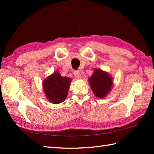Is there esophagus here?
<instances>
[{
  "label": "esophagus",
  "instance_id": "obj_1",
  "mask_svg": "<svg viewBox=\"0 0 154 154\" xmlns=\"http://www.w3.org/2000/svg\"><path fill=\"white\" fill-rule=\"evenodd\" d=\"M73 74L75 75V78H77V79H81V73H80L79 71H74Z\"/></svg>",
  "mask_w": 154,
  "mask_h": 154
}]
</instances>
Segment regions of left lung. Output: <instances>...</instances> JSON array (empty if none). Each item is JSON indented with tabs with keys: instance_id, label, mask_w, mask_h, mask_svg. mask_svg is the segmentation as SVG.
<instances>
[{
	"instance_id": "1",
	"label": "left lung",
	"mask_w": 154,
	"mask_h": 154,
	"mask_svg": "<svg viewBox=\"0 0 154 154\" xmlns=\"http://www.w3.org/2000/svg\"><path fill=\"white\" fill-rule=\"evenodd\" d=\"M89 83L95 96L103 99L109 93L112 89L113 81L109 73L100 69H97L89 78Z\"/></svg>"
}]
</instances>
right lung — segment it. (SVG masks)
I'll return each mask as SVG.
<instances>
[{"mask_svg": "<svg viewBox=\"0 0 154 154\" xmlns=\"http://www.w3.org/2000/svg\"><path fill=\"white\" fill-rule=\"evenodd\" d=\"M71 81V78L62 77L59 72L55 71L43 81L45 97L54 104L63 102L67 97Z\"/></svg>", "mask_w": 154, "mask_h": 154, "instance_id": "right-lung-1", "label": "right lung"}]
</instances>
